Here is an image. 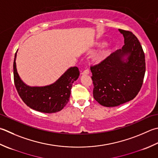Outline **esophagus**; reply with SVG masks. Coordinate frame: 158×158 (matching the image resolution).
I'll use <instances>...</instances> for the list:
<instances>
[{"mask_svg": "<svg viewBox=\"0 0 158 158\" xmlns=\"http://www.w3.org/2000/svg\"><path fill=\"white\" fill-rule=\"evenodd\" d=\"M89 73V70L88 69H86V70L83 71V72L81 73V75H88Z\"/></svg>", "mask_w": 158, "mask_h": 158, "instance_id": "esophagus-1", "label": "esophagus"}]
</instances>
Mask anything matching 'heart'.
Here are the masks:
<instances>
[{"mask_svg": "<svg viewBox=\"0 0 158 158\" xmlns=\"http://www.w3.org/2000/svg\"><path fill=\"white\" fill-rule=\"evenodd\" d=\"M97 44H98V46H104L105 43L101 42H98ZM105 55H106V52H104V53H103V54H102V55H101V56L99 57V60H103V58L105 57Z\"/></svg>", "mask_w": 158, "mask_h": 158, "instance_id": "b5f03b06", "label": "heart"}]
</instances>
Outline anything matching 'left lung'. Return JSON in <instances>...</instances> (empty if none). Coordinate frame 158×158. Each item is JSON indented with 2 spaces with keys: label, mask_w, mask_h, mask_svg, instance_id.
<instances>
[{
  "label": "left lung",
  "mask_w": 158,
  "mask_h": 158,
  "mask_svg": "<svg viewBox=\"0 0 158 158\" xmlns=\"http://www.w3.org/2000/svg\"><path fill=\"white\" fill-rule=\"evenodd\" d=\"M125 39L122 49L90 66L93 97L101 106L116 107L136 97L143 83L146 64L143 47L134 33L119 29ZM128 55L125 62L122 60Z\"/></svg>",
  "instance_id": "obj_1"
}]
</instances>
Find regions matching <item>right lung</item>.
I'll use <instances>...</instances> for the list:
<instances>
[{
  "mask_svg": "<svg viewBox=\"0 0 158 158\" xmlns=\"http://www.w3.org/2000/svg\"><path fill=\"white\" fill-rule=\"evenodd\" d=\"M15 57L16 52L14 61V84L24 103L40 112L55 113L62 110L69 101L73 83L79 78L78 68H70L56 82L50 85L30 87L24 84L18 75Z\"/></svg>",
  "mask_w": 158,
  "mask_h": 158,
  "instance_id": "add662e5",
  "label": "right lung"
}]
</instances>
